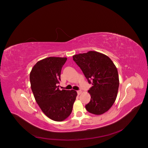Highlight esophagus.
I'll return each mask as SVG.
<instances>
[{"label": "esophagus", "instance_id": "1", "mask_svg": "<svg viewBox=\"0 0 148 148\" xmlns=\"http://www.w3.org/2000/svg\"><path fill=\"white\" fill-rule=\"evenodd\" d=\"M81 93H82V91H81V90H78V91H77V93H78V95H80Z\"/></svg>", "mask_w": 148, "mask_h": 148}]
</instances>
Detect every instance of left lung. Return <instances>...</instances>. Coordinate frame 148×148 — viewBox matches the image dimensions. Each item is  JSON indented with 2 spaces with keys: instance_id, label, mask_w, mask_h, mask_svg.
<instances>
[{
  "instance_id": "1",
  "label": "left lung",
  "mask_w": 148,
  "mask_h": 148,
  "mask_svg": "<svg viewBox=\"0 0 148 148\" xmlns=\"http://www.w3.org/2000/svg\"><path fill=\"white\" fill-rule=\"evenodd\" d=\"M73 60L80 67L92 86L88 91L90 101L86 110L101 115L108 111L114 103L119 86L117 69L106 55L95 51L75 55Z\"/></svg>"
}]
</instances>
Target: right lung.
I'll list each match as a JSON object with an SVG mask.
<instances>
[{
    "label": "right lung",
    "mask_w": 148,
    "mask_h": 148,
    "mask_svg": "<svg viewBox=\"0 0 148 148\" xmlns=\"http://www.w3.org/2000/svg\"><path fill=\"white\" fill-rule=\"evenodd\" d=\"M66 60L67 58H45L34 66L29 75L36 103L47 117L56 121H62L70 115L77 95L74 90H60L58 86Z\"/></svg>",
    "instance_id": "right-lung-1"
}]
</instances>
